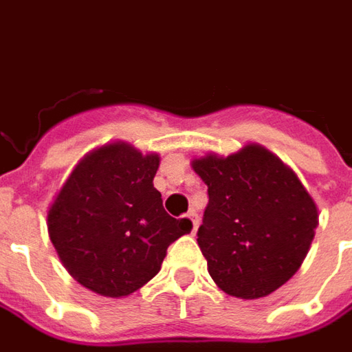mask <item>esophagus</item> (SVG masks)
Wrapping results in <instances>:
<instances>
[{
	"label": "esophagus",
	"mask_w": 352,
	"mask_h": 352,
	"mask_svg": "<svg viewBox=\"0 0 352 352\" xmlns=\"http://www.w3.org/2000/svg\"><path fill=\"white\" fill-rule=\"evenodd\" d=\"M188 218L191 220V232H197V228H199V217H197V212H195V210H190V212H188Z\"/></svg>",
	"instance_id": "34e87169"
}]
</instances>
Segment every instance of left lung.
<instances>
[{
  "label": "left lung",
  "mask_w": 352,
  "mask_h": 352,
  "mask_svg": "<svg viewBox=\"0 0 352 352\" xmlns=\"http://www.w3.org/2000/svg\"><path fill=\"white\" fill-rule=\"evenodd\" d=\"M208 188L197 232L208 274L232 297L261 299L301 268L318 208L297 174L263 145L191 161Z\"/></svg>",
  "instance_id": "obj_1"
}]
</instances>
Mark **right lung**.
Listing matches in <instances>:
<instances>
[{"instance_id": "add662e5", "label": "right lung", "mask_w": 352, "mask_h": 352, "mask_svg": "<svg viewBox=\"0 0 352 352\" xmlns=\"http://www.w3.org/2000/svg\"><path fill=\"white\" fill-rule=\"evenodd\" d=\"M159 155L124 142L84 155L51 203L47 232L69 274L103 297H126L161 270L191 220L172 218L153 188Z\"/></svg>"}]
</instances>
